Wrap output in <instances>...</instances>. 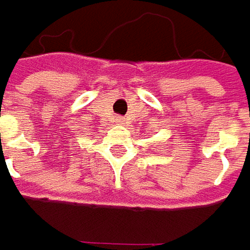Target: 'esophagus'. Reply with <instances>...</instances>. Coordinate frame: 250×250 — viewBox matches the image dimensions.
I'll return each mask as SVG.
<instances>
[{
    "label": "esophagus",
    "mask_w": 250,
    "mask_h": 250,
    "mask_svg": "<svg viewBox=\"0 0 250 250\" xmlns=\"http://www.w3.org/2000/svg\"><path fill=\"white\" fill-rule=\"evenodd\" d=\"M115 121H117V124H122V122H124V118H121V117H118V118L115 119Z\"/></svg>",
    "instance_id": "1"
}]
</instances>
